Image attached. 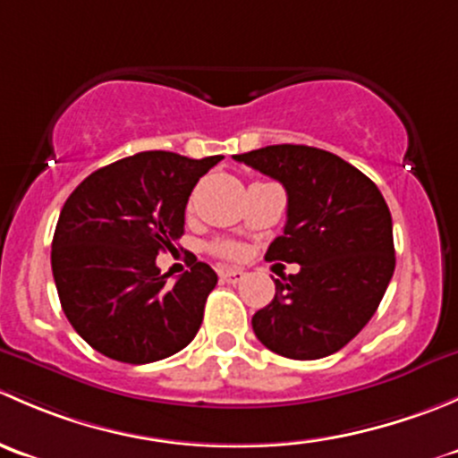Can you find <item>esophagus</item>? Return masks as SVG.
Segmentation results:
<instances>
[{
	"instance_id": "esophagus-1",
	"label": "esophagus",
	"mask_w": 458,
	"mask_h": 458,
	"mask_svg": "<svg viewBox=\"0 0 458 458\" xmlns=\"http://www.w3.org/2000/svg\"><path fill=\"white\" fill-rule=\"evenodd\" d=\"M243 276H246V272L239 270V267H219V279L224 284H239Z\"/></svg>"
}]
</instances>
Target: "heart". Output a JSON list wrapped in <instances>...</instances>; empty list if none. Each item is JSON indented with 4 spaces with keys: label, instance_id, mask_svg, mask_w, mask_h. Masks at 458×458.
I'll list each match as a JSON object with an SVG mask.
<instances>
[{
    "label": "heart",
    "instance_id": "heart-1",
    "mask_svg": "<svg viewBox=\"0 0 458 458\" xmlns=\"http://www.w3.org/2000/svg\"><path fill=\"white\" fill-rule=\"evenodd\" d=\"M216 252H219V255H224V257H239L242 255V248L237 246V243H219V246H216Z\"/></svg>",
    "mask_w": 458,
    "mask_h": 458
}]
</instances>
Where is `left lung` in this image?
Listing matches in <instances>:
<instances>
[{"label": "left lung", "mask_w": 458, "mask_h": 458, "mask_svg": "<svg viewBox=\"0 0 458 458\" xmlns=\"http://www.w3.org/2000/svg\"><path fill=\"white\" fill-rule=\"evenodd\" d=\"M234 159L285 188L288 221L266 259L301 266L275 279V299L252 317L257 339L299 361L335 354L370 321L394 272L386 199L361 170L321 148L279 143Z\"/></svg>", "instance_id": "obj_1"}]
</instances>
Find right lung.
I'll use <instances>...</instances> for the list:
<instances>
[{
  "mask_svg": "<svg viewBox=\"0 0 458 458\" xmlns=\"http://www.w3.org/2000/svg\"><path fill=\"white\" fill-rule=\"evenodd\" d=\"M224 159L148 150L104 165L72 191L53 237L64 315L88 345L122 363H152L186 348L216 285L197 261L174 285L155 259L174 250L199 177Z\"/></svg>",
  "mask_w": 458,
  "mask_h": 458,
  "instance_id": "obj_1",
  "label": "right lung"
}]
</instances>
